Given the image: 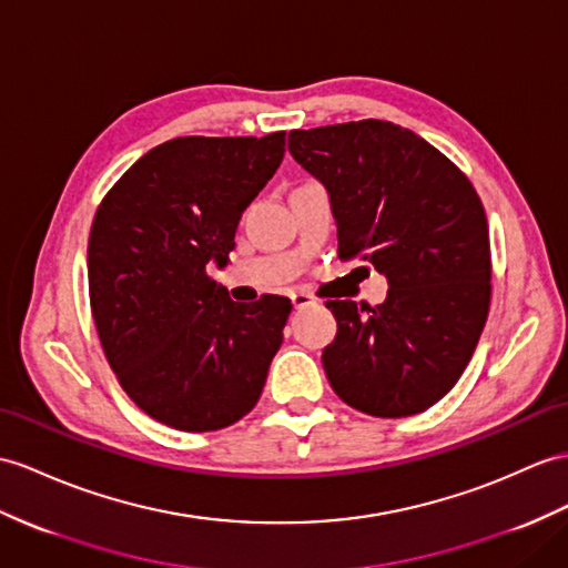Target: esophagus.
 Here are the masks:
<instances>
[{
	"label": "esophagus",
	"instance_id": "34e87169",
	"mask_svg": "<svg viewBox=\"0 0 568 568\" xmlns=\"http://www.w3.org/2000/svg\"><path fill=\"white\" fill-rule=\"evenodd\" d=\"M292 303H294V308H296V311H301V308L315 306L317 298H315L313 294H308V292H296V294H292Z\"/></svg>",
	"mask_w": 568,
	"mask_h": 568
}]
</instances>
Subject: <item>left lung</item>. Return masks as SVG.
<instances>
[{
  "label": "left lung",
  "mask_w": 568,
  "mask_h": 568,
  "mask_svg": "<svg viewBox=\"0 0 568 568\" xmlns=\"http://www.w3.org/2000/svg\"><path fill=\"white\" fill-rule=\"evenodd\" d=\"M288 151L327 190L339 260H366L390 286L376 308L327 301L332 390L371 417L428 409L463 376L489 315V226L473 183L385 120L294 130Z\"/></svg>",
  "instance_id": "obj_1"
}]
</instances>
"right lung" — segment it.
I'll use <instances>...</instances> for the list:
<instances>
[{
  "mask_svg": "<svg viewBox=\"0 0 568 568\" xmlns=\"http://www.w3.org/2000/svg\"><path fill=\"white\" fill-rule=\"evenodd\" d=\"M284 159V132L178 136L110 187L89 236V298L101 347L132 403L178 432L243 419L265 388L292 301L229 298L226 265L245 206Z\"/></svg>",
  "mask_w": 568,
  "mask_h": 568,
  "instance_id": "obj_1",
  "label": "right lung"
}]
</instances>
